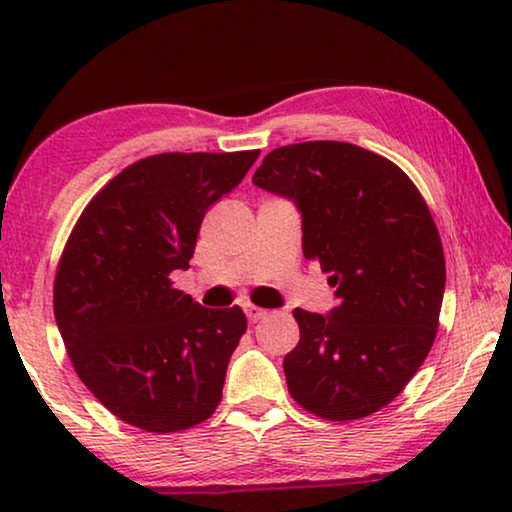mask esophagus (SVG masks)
<instances>
[{
	"mask_svg": "<svg viewBox=\"0 0 512 512\" xmlns=\"http://www.w3.org/2000/svg\"><path fill=\"white\" fill-rule=\"evenodd\" d=\"M244 312H247V319L251 321V324H256V321L268 317V310H261V307H256V305H244Z\"/></svg>",
	"mask_w": 512,
	"mask_h": 512,
	"instance_id": "esophagus-1",
	"label": "esophagus"
}]
</instances>
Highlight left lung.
I'll list each match as a JSON object with an SVG mask.
<instances>
[{
    "label": "left lung",
    "mask_w": 512,
    "mask_h": 512,
    "mask_svg": "<svg viewBox=\"0 0 512 512\" xmlns=\"http://www.w3.org/2000/svg\"><path fill=\"white\" fill-rule=\"evenodd\" d=\"M254 184L300 212L303 254L331 272L338 305L296 307L300 340L284 356L289 394L347 422L405 389L433 345L445 293L438 228L401 167L347 142L279 146Z\"/></svg>",
    "instance_id": "left-lung-1"
}]
</instances>
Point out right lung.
<instances>
[{"mask_svg":"<svg viewBox=\"0 0 512 512\" xmlns=\"http://www.w3.org/2000/svg\"><path fill=\"white\" fill-rule=\"evenodd\" d=\"M258 151L158 153L109 181L69 235L53 310L76 375L118 419L144 431L214 415L247 317L174 289L207 209L244 179Z\"/></svg>","mask_w":512,"mask_h":512,"instance_id":"right-lung-1","label":"right lung"}]
</instances>
